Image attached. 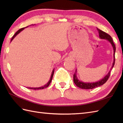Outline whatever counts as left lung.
<instances>
[{
  "instance_id": "left-lung-1",
  "label": "left lung",
  "mask_w": 123,
  "mask_h": 123,
  "mask_svg": "<svg viewBox=\"0 0 123 123\" xmlns=\"http://www.w3.org/2000/svg\"><path fill=\"white\" fill-rule=\"evenodd\" d=\"M97 29L98 32H99V37H100V38L101 39H106V40L109 41V42H110V43L111 44L112 46H113V47L114 52V62L113 64V66H112V68H111V69H112L114 66L115 61V51H116L115 45V44L114 43L113 39H112V37L110 35L108 34L107 33L104 32V31H102L98 29V28H97ZM110 75H111V71H109L108 74H107L103 79H101V80L99 81H97L96 82H93V83H85V82H83L82 81H80V80H78L77 79V76H76V74H74V82L75 84V85H76L78 87H79L80 88L84 89H93V88L99 87V86L104 85V83H106L107 81L108 80L109 77H110Z\"/></svg>"
}]
</instances>
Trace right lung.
I'll return each instance as SVG.
<instances>
[{
	"label": "right lung",
	"instance_id": "add662e5",
	"mask_svg": "<svg viewBox=\"0 0 123 123\" xmlns=\"http://www.w3.org/2000/svg\"><path fill=\"white\" fill-rule=\"evenodd\" d=\"M27 27H28V26H27ZM27 27H23V28H20V29H19V30H18V31H17V32H16V33H15V34L14 35V36H12V38L11 41L13 40V38H14L15 37V36H16V35L18 34H19L20 32H21V31H22V30H24L25 28H26ZM54 72V69L53 70V71H52V74H51V76L50 79H49V81L48 82V83H46V84L45 85H44V86H42V87H39V88H28L31 89H33V90H39V89H44V88H46V87H48V86L49 85V84H50V83H51V82L52 79V78H53V76Z\"/></svg>",
	"mask_w": 123,
	"mask_h": 123
}]
</instances>
